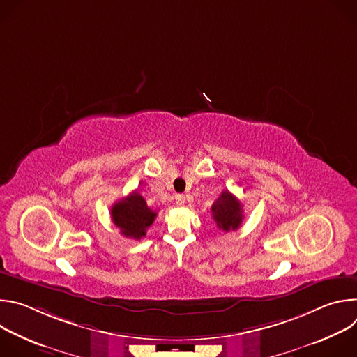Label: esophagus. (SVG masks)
<instances>
[{
    "label": "esophagus",
    "mask_w": 357,
    "mask_h": 357,
    "mask_svg": "<svg viewBox=\"0 0 357 357\" xmlns=\"http://www.w3.org/2000/svg\"><path fill=\"white\" fill-rule=\"evenodd\" d=\"M175 202H176V205H183V203H185V195H176L175 196Z\"/></svg>",
    "instance_id": "obj_1"
}]
</instances>
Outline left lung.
Here are the masks:
<instances>
[{
    "label": "left lung",
    "mask_w": 357,
    "mask_h": 357,
    "mask_svg": "<svg viewBox=\"0 0 357 357\" xmlns=\"http://www.w3.org/2000/svg\"><path fill=\"white\" fill-rule=\"evenodd\" d=\"M212 215L219 229L223 231L237 230L243 222V205L229 190H223L212 205Z\"/></svg>",
    "instance_id": "left-lung-1"
}]
</instances>
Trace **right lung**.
Wrapping results in <instances>:
<instances>
[{
  "label": "right lung",
  "mask_w": 357,
  "mask_h": 357,
  "mask_svg": "<svg viewBox=\"0 0 357 357\" xmlns=\"http://www.w3.org/2000/svg\"><path fill=\"white\" fill-rule=\"evenodd\" d=\"M155 218L157 212L146 206L145 199L138 192H132L127 197L116 202L112 208L114 225L123 236L134 240H141L145 236Z\"/></svg>",
  "instance_id": "right-lung-1"
}]
</instances>
